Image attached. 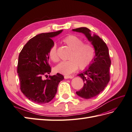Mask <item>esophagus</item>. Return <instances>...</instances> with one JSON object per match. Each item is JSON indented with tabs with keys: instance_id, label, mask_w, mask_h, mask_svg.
I'll use <instances>...</instances> for the list:
<instances>
[{
	"instance_id": "34e87169",
	"label": "esophagus",
	"mask_w": 132,
	"mask_h": 132,
	"mask_svg": "<svg viewBox=\"0 0 132 132\" xmlns=\"http://www.w3.org/2000/svg\"><path fill=\"white\" fill-rule=\"evenodd\" d=\"M74 77V76L73 75H65L64 76V78L67 79H72Z\"/></svg>"
}]
</instances>
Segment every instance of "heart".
I'll return each instance as SVG.
<instances>
[{"label": "heart", "mask_w": 132, "mask_h": 132, "mask_svg": "<svg viewBox=\"0 0 132 132\" xmlns=\"http://www.w3.org/2000/svg\"><path fill=\"white\" fill-rule=\"evenodd\" d=\"M63 42L71 50L68 61H62L56 67L57 72L69 75L79 69L83 70L92 62L95 56V48L90 43H84L81 38L75 35H69L63 39ZM49 57L53 62L59 61L57 45L53 44L49 51Z\"/></svg>", "instance_id": "b5f03b06"}]
</instances>
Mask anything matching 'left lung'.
<instances>
[{
  "label": "left lung",
  "mask_w": 132,
  "mask_h": 132,
  "mask_svg": "<svg viewBox=\"0 0 132 132\" xmlns=\"http://www.w3.org/2000/svg\"><path fill=\"white\" fill-rule=\"evenodd\" d=\"M72 31L83 33L95 48L96 55L89 69L78 75L83 80L84 86L76 92L82 98H92L102 92L110 81L111 60L109 49L98 36H91L90 30L87 27H79Z\"/></svg>",
  "instance_id": "obj_1"
}]
</instances>
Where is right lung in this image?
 <instances>
[{
	"mask_svg": "<svg viewBox=\"0 0 132 132\" xmlns=\"http://www.w3.org/2000/svg\"><path fill=\"white\" fill-rule=\"evenodd\" d=\"M62 31L42 33L30 39L18 56L17 73L22 93L29 100L37 103H48L53 98L63 76L57 73L46 80L43 76L51 72L49 65V51L54 44L52 38Z\"/></svg>",
	"mask_w": 132,
	"mask_h": 132,
	"instance_id": "obj_1",
	"label": "right lung"
}]
</instances>
